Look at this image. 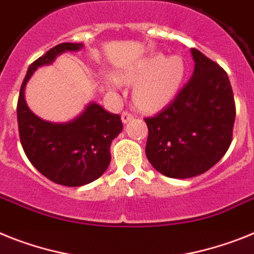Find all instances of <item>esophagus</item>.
I'll return each mask as SVG.
<instances>
[{
	"label": "esophagus",
	"instance_id": "esophagus-1",
	"mask_svg": "<svg viewBox=\"0 0 254 254\" xmlns=\"http://www.w3.org/2000/svg\"><path fill=\"white\" fill-rule=\"evenodd\" d=\"M133 118H135V116H133V114H132L131 112H127V110H126V112L122 113V121H123V123L129 122V121H132V119H133Z\"/></svg>",
	"mask_w": 254,
	"mask_h": 254
}]
</instances>
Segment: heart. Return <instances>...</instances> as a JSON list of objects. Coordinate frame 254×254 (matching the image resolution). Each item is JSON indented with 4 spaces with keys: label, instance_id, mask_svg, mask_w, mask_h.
<instances>
[{
    "label": "heart",
    "instance_id": "1",
    "mask_svg": "<svg viewBox=\"0 0 254 254\" xmlns=\"http://www.w3.org/2000/svg\"><path fill=\"white\" fill-rule=\"evenodd\" d=\"M185 74V63L180 56L167 58L162 54H155L131 68L121 70L118 78L105 74L104 84L112 92L121 88V81L137 84L133 91V101L141 110L151 112L166 105L176 95Z\"/></svg>",
    "mask_w": 254,
    "mask_h": 254
}]
</instances>
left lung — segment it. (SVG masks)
<instances>
[{
    "label": "left lung",
    "mask_w": 254,
    "mask_h": 254,
    "mask_svg": "<svg viewBox=\"0 0 254 254\" xmlns=\"http://www.w3.org/2000/svg\"><path fill=\"white\" fill-rule=\"evenodd\" d=\"M191 54L190 81L163 110L145 118L146 157L158 172L172 179L207 172L233 141L236 109L227 73L199 50L191 49Z\"/></svg>",
    "instance_id": "obj_1"
}]
</instances>
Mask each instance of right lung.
Instances as JSON below:
<instances>
[{
  "label": "right lung",
  "instance_id": "right-lung-1",
  "mask_svg": "<svg viewBox=\"0 0 254 254\" xmlns=\"http://www.w3.org/2000/svg\"><path fill=\"white\" fill-rule=\"evenodd\" d=\"M81 43H60L28 68L21 83L16 113L23 150L29 162L53 183L82 186L103 175L110 163V145L123 129L119 114L90 104L81 116L69 123H50L30 112L24 88L38 66L53 63L64 51H75Z\"/></svg>",
  "mask_w": 254,
  "mask_h": 254
}]
</instances>
